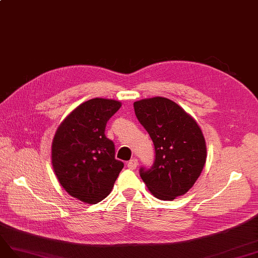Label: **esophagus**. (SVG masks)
<instances>
[{
  "mask_svg": "<svg viewBox=\"0 0 258 258\" xmlns=\"http://www.w3.org/2000/svg\"><path fill=\"white\" fill-rule=\"evenodd\" d=\"M127 166H128V168H129V169H136V168H137V166H138V160H137V159L130 160V161L128 162Z\"/></svg>",
  "mask_w": 258,
  "mask_h": 258,
  "instance_id": "34e87169",
  "label": "esophagus"
}]
</instances>
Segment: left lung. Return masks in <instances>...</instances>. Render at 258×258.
Instances as JSON below:
<instances>
[{
  "instance_id": "8db88e82",
  "label": "left lung",
  "mask_w": 258,
  "mask_h": 258,
  "mask_svg": "<svg viewBox=\"0 0 258 258\" xmlns=\"http://www.w3.org/2000/svg\"><path fill=\"white\" fill-rule=\"evenodd\" d=\"M134 107L155 149L153 165L140 168L144 184L161 200L186 194L202 174L207 159L202 129L180 106L165 97L138 100Z\"/></svg>"
}]
</instances>
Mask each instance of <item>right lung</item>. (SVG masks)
Instances as JSON below:
<instances>
[{
  "label": "right lung",
  "mask_w": 258,
  "mask_h": 258,
  "mask_svg": "<svg viewBox=\"0 0 258 258\" xmlns=\"http://www.w3.org/2000/svg\"><path fill=\"white\" fill-rule=\"evenodd\" d=\"M120 106L114 99H90L70 112L55 131L53 171L66 191L81 202H102L123 167L115 159L114 142L105 136L106 123Z\"/></svg>",
  "instance_id": "right-lung-1"
}]
</instances>
